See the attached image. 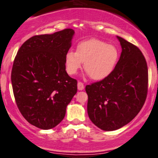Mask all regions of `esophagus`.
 Masks as SVG:
<instances>
[{
    "instance_id": "1",
    "label": "esophagus",
    "mask_w": 158,
    "mask_h": 158,
    "mask_svg": "<svg viewBox=\"0 0 158 158\" xmlns=\"http://www.w3.org/2000/svg\"><path fill=\"white\" fill-rule=\"evenodd\" d=\"M77 86L79 90H82V89H84V84H83L82 82H78Z\"/></svg>"
}]
</instances>
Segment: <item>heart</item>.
<instances>
[{"label":"heart","mask_w":158,"mask_h":158,"mask_svg":"<svg viewBox=\"0 0 158 158\" xmlns=\"http://www.w3.org/2000/svg\"><path fill=\"white\" fill-rule=\"evenodd\" d=\"M119 60V51L113 45L98 39L81 42L76 52L69 51L65 55L68 73L75 75L84 63V69L91 79L101 80L109 76Z\"/></svg>","instance_id":"1"}]
</instances>
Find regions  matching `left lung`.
I'll return each instance as SVG.
<instances>
[{
	"instance_id": "1",
	"label": "left lung",
	"mask_w": 158,
	"mask_h": 158,
	"mask_svg": "<svg viewBox=\"0 0 158 158\" xmlns=\"http://www.w3.org/2000/svg\"><path fill=\"white\" fill-rule=\"evenodd\" d=\"M122 47L113 72L86 85L87 113L97 127L114 131L131 121L140 112L148 91V68L141 50L117 36Z\"/></svg>"
}]
</instances>
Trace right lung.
<instances>
[{"label": "right lung", "mask_w": 158, "mask_h": 158, "mask_svg": "<svg viewBox=\"0 0 158 158\" xmlns=\"http://www.w3.org/2000/svg\"><path fill=\"white\" fill-rule=\"evenodd\" d=\"M70 28L31 37L17 52L11 80L17 107L38 128L56 127L77 92V80L66 72L65 55L72 45Z\"/></svg>", "instance_id": "1"}]
</instances>
